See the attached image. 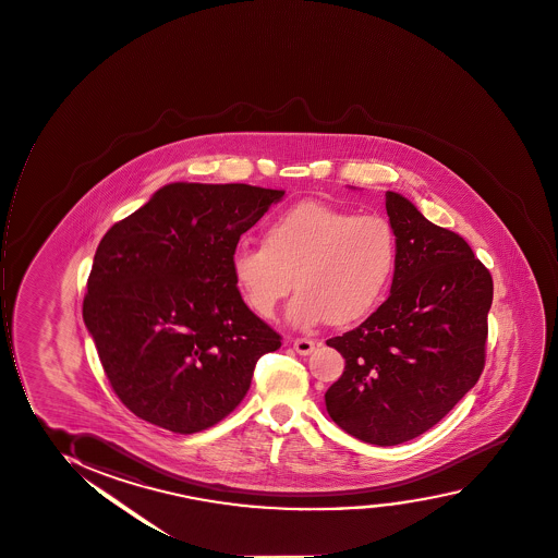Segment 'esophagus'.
Here are the masks:
<instances>
[{"label":"esophagus","instance_id":"esophagus-1","mask_svg":"<svg viewBox=\"0 0 558 558\" xmlns=\"http://www.w3.org/2000/svg\"><path fill=\"white\" fill-rule=\"evenodd\" d=\"M316 342L307 337H298L294 339V350L300 356H310L311 352L315 350Z\"/></svg>","mask_w":558,"mask_h":558}]
</instances>
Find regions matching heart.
I'll list each match as a JSON object with an SVG mask.
<instances>
[{
	"label": "heart",
	"instance_id": "1",
	"mask_svg": "<svg viewBox=\"0 0 558 558\" xmlns=\"http://www.w3.org/2000/svg\"><path fill=\"white\" fill-rule=\"evenodd\" d=\"M397 238L390 222L357 216L320 202L282 211L263 232V243H242L230 271L248 310L274 318L292 290L290 323L310 328L347 326L369 315L390 287Z\"/></svg>",
	"mask_w": 558,
	"mask_h": 558
}]
</instances>
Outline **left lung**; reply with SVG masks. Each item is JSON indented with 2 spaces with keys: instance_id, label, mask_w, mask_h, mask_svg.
<instances>
[{
  "instance_id": "1",
  "label": "left lung",
  "mask_w": 558,
  "mask_h": 558,
  "mask_svg": "<svg viewBox=\"0 0 558 558\" xmlns=\"http://www.w3.org/2000/svg\"><path fill=\"white\" fill-rule=\"evenodd\" d=\"M386 209L397 238L390 295L357 328L326 341L347 362L326 391L328 414L376 446L420 437L474 388L493 302L489 269L461 235L391 191Z\"/></svg>"
}]
</instances>
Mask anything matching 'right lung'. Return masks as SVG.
I'll return each instance as SVG.
<instances>
[{
  "label": "right lung",
  "instance_id": "1",
  "mask_svg": "<svg viewBox=\"0 0 558 558\" xmlns=\"http://www.w3.org/2000/svg\"><path fill=\"white\" fill-rule=\"evenodd\" d=\"M284 191L170 183L102 235L82 316L116 396L135 416L191 435L242 403L282 337L230 271L240 235Z\"/></svg>",
  "mask_w": 558,
  "mask_h": 558
}]
</instances>
